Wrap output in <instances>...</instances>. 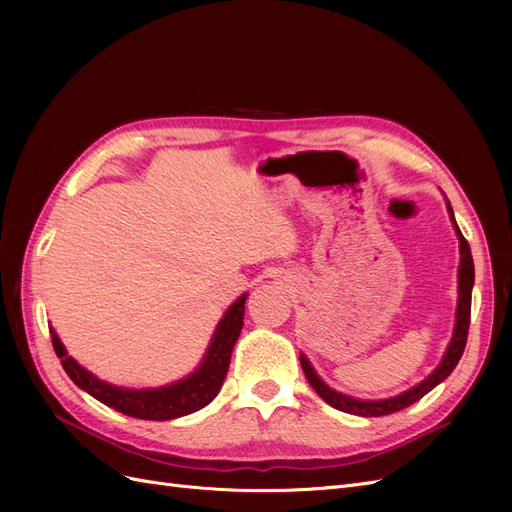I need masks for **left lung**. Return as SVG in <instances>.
<instances>
[{
	"label": "left lung",
	"mask_w": 512,
	"mask_h": 512,
	"mask_svg": "<svg viewBox=\"0 0 512 512\" xmlns=\"http://www.w3.org/2000/svg\"><path fill=\"white\" fill-rule=\"evenodd\" d=\"M448 213H451V220L455 224L457 230V237H459V252H461V265H459V301H457V320H455V333L451 344L446 348V354L442 363L438 365V369H433V374L429 378H425L421 384H416L414 389L401 393L397 397L391 399H382V401H361V399H354L348 395L337 393L333 389H329L327 384H324L318 376L314 367L309 365V361L301 354V367L305 371V378L307 382L312 384V389L327 401L329 406L348 412V414H356V416H386V414H393L404 410L408 406H412L414 401H418L421 397H425L431 389H436V386L451 376V371L457 367L459 359L463 350H466V342H468V329H470V309H472V286H474V260H472V252H470V245L466 241V237L461 235V230L455 222V215L451 209V203H448Z\"/></svg>",
	"instance_id": "1"
}]
</instances>
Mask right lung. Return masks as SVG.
Masks as SVG:
<instances>
[{
    "instance_id": "right-lung-1",
    "label": "right lung",
    "mask_w": 512,
    "mask_h": 512,
    "mask_svg": "<svg viewBox=\"0 0 512 512\" xmlns=\"http://www.w3.org/2000/svg\"><path fill=\"white\" fill-rule=\"evenodd\" d=\"M245 299L247 294L239 297V301L232 303L224 318L220 320L218 329H215V335L211 339V346L203 359V365H200L192 376L177 384L164 386V389L132 391L119 389V386L98 380L94 374H89L87 369L76 363L72 356H68L64 344L59 342V337L51 329L53 348L70 380L79 386V389L87 391L91 397L102 401L104 406L115 408L117 412L134 418H145V421H170V418H179L205 408L207 404H211L213 397L220 393L230 365L232 348H235L243 327Z\"/></svg>"
}]
</instances>
